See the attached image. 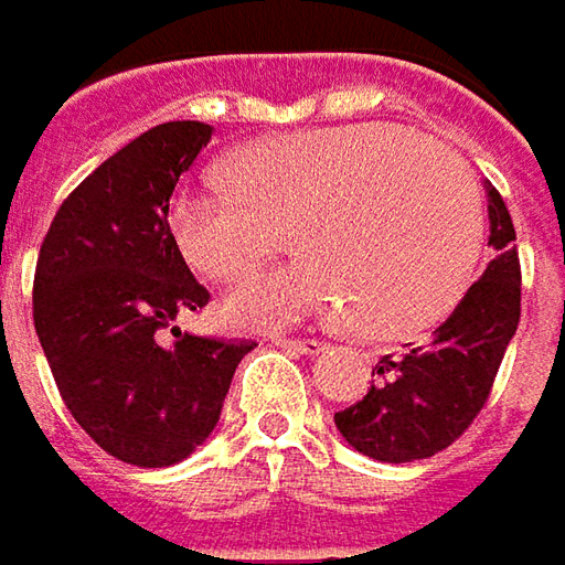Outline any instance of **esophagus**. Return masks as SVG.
<instances>
[{
    "instance_id": "34e87169",
    "label": "esophagus",
    "mask_w": 565,
    "mask_h": 565,
    "mask_svg": "<svg viewBox=\"0 0 565 565\" xmlns=\"http://www.w3.org/2000/svg\"><path fill=\"white\" fill-rule=\"evenodd\" d=\"M276 345L286 352H295V355H320L327 349V342H320V339H276Z\"/></svg>"
}]
</instances>
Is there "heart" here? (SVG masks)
Returning a JSON list of instances; mask_svg holds the SVG:
<instances>
[{"label":"heart","mask_w":565,"mask_h":565,"mask_svg":"<svg viewBox=\"0 0 565 565\" xmlns=\"http://www.w3.org/2000/svg\"><path fill=\"white\" fill-rule=\"evenodd\" d=\"M232 182H188L169 232L191 270L232 282L279 248L298 260L257 273L223 301L245 330L339 317L402 339L444 320L471 286L484 242L481 191L459 157L396 125H333L235 150Z\"/></svg>","instance_id":"heart-1"}]
</instances>
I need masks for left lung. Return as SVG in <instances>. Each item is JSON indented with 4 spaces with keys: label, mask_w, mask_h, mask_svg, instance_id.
Segmentation results:
<instances>
[{
    "label": "left lung",
    "mask_w": 565,
    "mask_h": 565,
    "mask_svg": "<svg viewBox=\"0 0 565 565\" xmlns=\"http://www.w3.org/2000/svg\"><path fill=\"white\" fill-rule=\"evenodd\" d=\"M493 260L468 286L452 315L434 330L427 345L399 359L383 355L377 383L364 399L337 412L345 444L377 462H415L462 437L484 408L503 352L519 327L522 273L515 228L500 191L484 182ZM374 377V374H371Z\"/></svg>",
    "instance_id": "1"
}]
</instances>
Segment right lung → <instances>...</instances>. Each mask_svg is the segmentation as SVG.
<instances>
[{"label": "right lung", "mask_w": 565, "mask_h": 565, "mask_svg": "<svg viewBox=\"0 0 565 565\" xmlns=\"http://www.w3.org/2000/svg\"><path fill=\"white\" fill-rule=\"evenodd\" d=\"M210 135L204 121H163L125 143L65 198L36 257L33 327L55 386L128 466L188 459L254 349L175 327L210 292L172 242L169 198Z\"/></svg>", "instance_id": "right-lung-1"}]
</instances>
